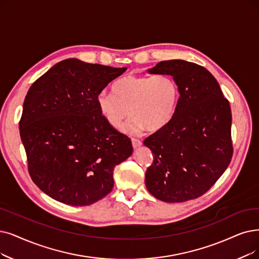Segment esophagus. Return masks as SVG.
<instances>
[{
	"mask_svg": "<svg viewBox=\"0 0 259 259\" xmlns=\"http://www.w3.org/2000/svg\"><path fill=\"white\" fill-rule=\"evenodd\" d=\"M132 144H133V147L134 148H139L141 144H142V142H141V140H139V139H136V138H132Z\"/></svg>",
	"mask_w": 259,
	"mask_h": 259,
	"instance_id": "esophagus-1",
	"label": "esophagus"
}]
</instances>
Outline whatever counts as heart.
<instances>
[{"label": "heart", "mask_w": 259, "mask_h": 259, "mask_svg": "<svg viewBox=\"0 0 259 259\" xmlns=\"http://www.w3.org/2000/svg\"><path fill=\"white\" fill-rule=\"evenodd\" d=\"M180 85L170 74L127 75L112 86V94L101 91L97 105L109 125L120 130L126 119L132 133L156 132L172 120L180 100Z\"/></svg>", "instance_id": "b5f03b06"}]
</instances>
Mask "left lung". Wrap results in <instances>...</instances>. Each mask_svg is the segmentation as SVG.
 <instances>
[{"mask_svg": "<svg viewBox=\"0 0 259 259\" xmlns=\"http://www.w3.org/2000/svg\"><path fill=\"white\" fill-rule=\"evenodd\" d=\"M149 72L172 75L181 95L172 120L143 141L153 153L146 172L147 188L169 203L200 198L233 157L229 100L208 70L189 61H160Z\"/></svg>", "mask_w": 259, "mask_h": 259, "instance_id": "1", "label": "left lung"}]
</instances>
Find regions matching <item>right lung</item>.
Segmentation results:
<instances>
[{"instance_id":"right-lung-1","label":"right lung","mask_w":259,"mask_h":259,"mask_svg":"<svg viewBox=\"0 0 259 259\" xmlns=\"http://www.w3.org/2000/svg\"><path fill=\"white\" fill-rule=\"evenodd\" d=\"M125 70L69 58L28 89L20 136L30 178L52 199L86 206L112 190L113 169L133 147L102 117L97 96Z\"/></svg>"}]
</instances>
